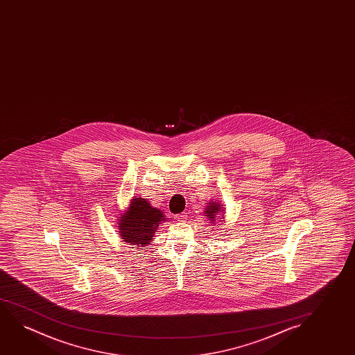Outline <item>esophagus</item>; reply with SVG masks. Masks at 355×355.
<instances>
[{"instance_id": "esophagus-1", "label": "esophagus", "mask_w": 355, "mask_h": 355, "mask_svg": "<svg viewBox=\"0 0 355 355\" xmlns=\"http://www.w3.org/2000/svg\"><path fill=\"white\" fill-rule=\"evenodd\" d=\"M175 219H177L178 222H184L185 219H187V214L183 212V214H177Z\"/></svg>"}]
</instances>
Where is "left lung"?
<instances>
[{
  "label": "left lung",
  "instance_id": "obj_1",
  "mask_svg": "<svg viewBox=\"0 0 355 355\" xmlns=\"http://www.w3.org/2000/svg\"><path fill=\"white\" fill-rule=\"evenodd\" d=\"M224 212H225V209H224L223 205L219 204L218 201H209L204 211L205 216L209 218V222L212 224L216 223V219H219L217 218V214L222 216L220 219L225 218L223 216Z\"/></svg>",
  "mask_w": 355,
  "mask_h": 355
}]
</instances>
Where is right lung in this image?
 Here are the masks:
<instances>
[{
	"label": "right lung",
	"instance_id": "right-lung-1",
	"mask_svg": "<svg viewBox=\"0 0 355 355\" xmlns=\"http://www.w3.org/2000/svg\"><path fill=\"white\" fill-rule=\"evenodd\" d=\"M117 216L119 236L136 250L149 245L155 238L159 225L167 220L161 209L153 207L148 200L136 196L128 202V207Z\"/></svg>",
	"mask_w": 355,
	"mask_h": 355
}]
</instances>
